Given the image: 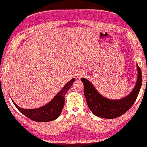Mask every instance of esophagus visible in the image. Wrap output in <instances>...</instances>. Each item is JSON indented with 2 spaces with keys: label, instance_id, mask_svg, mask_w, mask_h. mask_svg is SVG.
Returning a JSON list of instances; mask_svg holds the SVG:
<instances>
[{
  "label": "esophagus",
  "instance_id": "esophagus-1",
  "mask_svg": "<svg viewBox=\"0 0 147 147\" xmlns=\"http://www.w3.org/2000/svg\"><path fill=\"white\" fill-rule=\"evenodd\" d=\"M83 75H84V73L83 72H81V71H80V72H79V73L77 74L78 77H81L82 76H83Z\"/></svg>",
  "mask_w": 147,
  "mask_h": 147
}]
</instances>
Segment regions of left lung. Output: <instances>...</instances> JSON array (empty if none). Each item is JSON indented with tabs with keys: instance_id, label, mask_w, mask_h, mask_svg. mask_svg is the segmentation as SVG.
I'll use <instances>...</instances> for the list:
<instances>
[{
	"instance_id": "obj_1",
	"label": "left lung",
	"mask_w": 147,
	"mask_h": 147,
	"mask_svg": "<svg viewBox=\"0 0 147 147\" xmlns=\"http://www.w3.org/2000/svg\"><path fill=\"white\" fill-rule=\"evenodd\" d=\"M137 68L138 75L134 88L129 94L118 100L105 98L90 81L84 78H81L88 107L96 116L107 119L115 118L121 116L131 107L139 95L142 86V72L137 64Z\"/></svg>"
}]
</instances>
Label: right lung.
<instances>
[{
	"label": "right lung",
	"instance_id": "right-lung-1",
	"mask_svg": "<svg viewBox=\"0 0 147 147\" xmlns=\"http://www.w3.org/2000/svg\"><path fill=\"white\" fill-rule=\"evenodd\" d=\"M75 79L72 78L67 83L64 88L57 93L56 96L50 102L41 107L35 109H24L18 106L13 100L16 107L26 117L31 120L37 122H48L53 121L59 117L65 103V95L72 86Z\"/></svg>",
	"mask_w": 147,
	"mask_h": 147
}]
</instances>
